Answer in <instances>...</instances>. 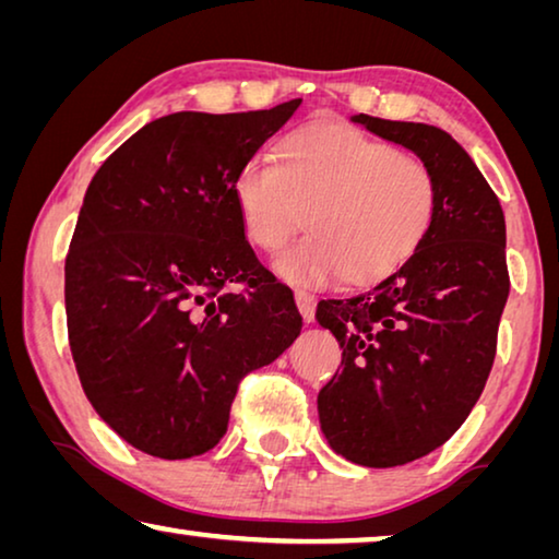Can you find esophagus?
I'll use <instances>...</instances> for the list:
<instances>
[{"label": "esophagus", "instance_id": "1", "mask_svg": "<svg viewBox=\"0 0 559 559\" xmlns=\"http://www.w3.org/2000/svg\"><path fill=\"white\" fill-rule=\"evenodd\" d=\"M296 306H298V311H300V316H304L306 323L316 321V298L311 294H306V290H298Z\"/></svg>", "mask_w": 559, "mask_h": 559}]
</instances>
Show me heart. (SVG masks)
<instances>
[{
	"mask_svg": "<svg viewBox=\"0 0 559 559\" xmlns=\"http://www.w3.org/2000/svg\"><path fill=\"white\" fill-rule=\"evenodd\" d=\"M251 158L234 181L246 234L263 251L290 241L308 212L311 236L276 255L281 278L318 286L376 283L418 251L438 211L436 176L420 158L345 127H308Z\"/></svg>",
	"mask_w": 559,
	"mask_h": 559,
	"instance_id": "obj_1",
	"label": "heart"
}]
</instances>
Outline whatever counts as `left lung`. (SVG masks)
Listing matches in <instances>:
<instances>
[{"mask_svg": "<svg viewBox=\"0 0 559 559\" xmlns=\"http://www.w3.org/2000/svg\"><path fill=\"white\" fill-rule=\"evenodd\" d=\"M350 121L405 146L438 183L418 251L366 294L316 311L343 348V370L318 393L328 445L362 467H395L453 438L487 383L510 294L504 216L448 131L368 114Z\"/></svg>", "mask_w": 559, "mask_h": 559, "instance_id": "8db88e82", "label": "left lung"}]
</instances>
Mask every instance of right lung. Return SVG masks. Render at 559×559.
Instances as JSON below:
<instances>
[{"label": "right lung", "instance_id": "1", "mask_svg": "<svg viewBox=\"0 0 559 559\" xmlns=\"http://www.w3.org/2000/svg\"><path fill=\"white\" fill-rule=\"evenodd\" d=\"M298 106L168 114L88 183L64 265L69 345L96 415L141 453L216 448L241 378L298 338L294 294L255 259L234 197Z\"/></svg>", "mask_w": 559, "mask_h": 559}]
</instances>
